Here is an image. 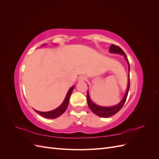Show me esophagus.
Wrapping results in <instances>:
<instances>
[{"mask_svg":"<svg viewBox=\"0 0 159 159\" xmlns=\"http://www.w3.org/2000/svg\"><path fill=\"white\" fill-rule=\"evenodd\" d=\"M86 80V78L84 75H81L80 76L79 78H78V81H84Z\"/></svg>","mask_w":159,"mask_h":159,"instance_id":"1","label":"esophagus"}]
</instances>
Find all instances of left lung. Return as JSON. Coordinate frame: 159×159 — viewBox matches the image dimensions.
Returning <instances> with one entry per match:
<instances>
[{"instance_id": "obj_1", "label": "left lung", "mask_w": 159, "mask_h": 159, "mask_svg": "<svg viewBox=\"0 0 159 159\" xmlns=\"http://www.w3.org/2000/svg\"><path fill=\"white\" fill-rule=\"evenodd\" d=\"M109 52L111 53H113V54H117L123 55L125 57V60H127V64H128V69H129L128 84H127V88L125 94L122 100L116 105H114V106H111V107L100 106V105H98L97 104L94 103L90 98L89 91L88 90L87 101H88V106H89V109L91 110V111H92L94 114L97 115L98 116H99L101 117H103V118H108V117L113 116V115L116 114L123 107V106L125 104V101H126L129 90V87H130V80H129L130 66H129V62L128 61L126 54H125V52L123 51V50L121 48H119V46L113 45V44H111V46H110Z\"/></svg>"}]
</instances>
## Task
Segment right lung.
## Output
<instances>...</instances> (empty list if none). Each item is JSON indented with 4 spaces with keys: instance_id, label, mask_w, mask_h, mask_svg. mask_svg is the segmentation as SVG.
Returning a JSON list of instances; mask_svg holds the SVG:
<instances>
[{
    "instance_id": "1",
    "label": "right lung",
    "mask_w": 159,
    "mask_h": 159,
    "mask_svg": "<svg viewBox=\"0 0 159 159\" xmlns=\"http://www.w3.org/2000/svg\"><path fill=\"white\" fill-rule=\"evenodd\" d=\"M44 44H43V45H44ZM74 87H75L74 85L71 87V88L69 89L68 93H67V94H66V96L64 100L63 103H62L58 107H57L56 109L52 110V111H46V112L38 111L35 110V109H34V111L40 115L42 117L47 118V119H56L57 117H60L61 115H62L66 111L67 107H68V106L70 95L72 93V91H73V90H74Z\"/></svg>"
}]
</instances>
